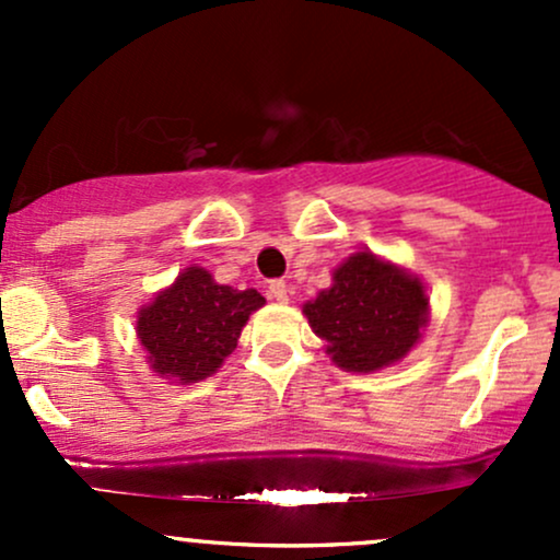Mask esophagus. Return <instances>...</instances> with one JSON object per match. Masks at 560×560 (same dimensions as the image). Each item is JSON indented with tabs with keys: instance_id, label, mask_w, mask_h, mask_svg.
Segmentation results:
<instances>
[{
	"instance_id": "esophagus-1",
	"label": "esophagus",
	"mask_w": 560,
	"mask_h": 560,
	"mask_svg": "<svg viewBox=\"0 0 560 560\" xmlns=\"http://www.w3.org/2000/svg\"><path fill=\"white\" fill-rule=\"evenodd\" d=\"M268 294H271L273 300L287 302V300H289V287H287V281H281V279L268 281Z\"/></svg>"
}]
</instances>
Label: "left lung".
<instances>
[{"label":"left lung","mask_w":560,"mask_h":560,"mask_svg":"<svg viewBox=\"0 0 560 560\" xmlns=\"http://www.w3.org/2000/svg\"><path fill=\"white\" fill-rule=\"evenodd\" d=\"M427 311L419 279L371 253H358L334 271V287L302 313L334 363L365 374L408 355Z\"/></svg>","instance_id":"left-lung-1"}]
</instances>
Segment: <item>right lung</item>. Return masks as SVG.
Instances as JSON below:
<instances>
[{"instance_id": "right-lung-1", "label": "right lung", "mask_w": 560, "mask_h": 560, "mask_svg": "<svg viewBox=\"0 0 560 560\" xmlns=\"http://www.w3.org/2000/svg\"><path fill=\"white\" fill-rule=\"evenodd\" d=\"M262 302L258 289L215 284L191 266L139 313L137 334L160 376L199 382L234 352L242 326Z\"/></svg>"}]
</instances>
